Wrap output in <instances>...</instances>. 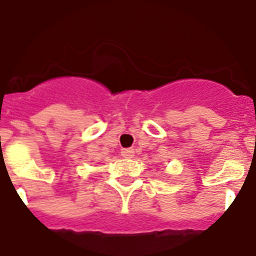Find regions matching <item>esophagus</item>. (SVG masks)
Returning <instances> with one entry per match:
<instances>
[{
  "label": "esophagus",
  "instance_id": "34e87169",
  "mask_svg": "<svg viewBox=\"0 0 256 256\" xmlns=\"http://www.w3.org/2000/svg\"><path fill=\"white\" fill-rule=\"evenodd\" d=\"M121 156L124 158H132L134 156V150L132 148H124L121 151Z\"/></svg>",
  "mask_w": 256,
  "mask_h": 256
}]
</instances>
